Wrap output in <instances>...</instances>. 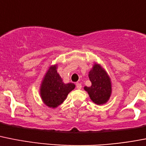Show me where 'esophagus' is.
<instances>
[{
    "label": "esophagus",
    "instance_id": "34e87169",
    "mask_svg": "<svg viewBox=\"0 0 146 146\" xmlns=\"http://www.w3.org/2000/svg\"><path fill=\"white\" fill-rule=\"evenodd\" d=\"M76 87H77V88H78V89H81V88H82L81 83H76Z\"/></svg>",
    "mask_w": 146,
    "mask_h": 146
}]
</instances>
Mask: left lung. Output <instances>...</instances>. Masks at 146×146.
Returning a JSON list of instances; mask_svg holds the SVG:
<instances>
[{
  "label": "left lung",
  "mask_w": 146,
  "mask_h": 146,
  "mask_svg": "<svg viewBox=\"0 0 146 146\" xmlns=\"http://www.w3.org/2000/svg\"><path fill=\"white\" fill-rule=\"evenodd\" d=\"M88 78L92 86H84V90L93 103L99 106L106 104L110 99L112 92L111 80L109 74L101 65L94 62L88 72Z\"/></svg>",
  "instance_id": "8db88e82"
}]
</instances>
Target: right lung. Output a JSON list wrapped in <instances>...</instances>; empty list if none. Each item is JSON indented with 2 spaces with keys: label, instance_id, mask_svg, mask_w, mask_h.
Segmentation results:
<instances>
[{
  "label": "right lung",
  "instance_id": "right-lung-1",
  "mask_svg": "<svg viewBox=\"0 0 146 146\" xmlns=\"http://www.w3.org/2000/svg\"><path fill=\"white\" fill-rule=\"evenodd\" d=\"M75 88L74 83H64L58 72V64L47 68L40 86V96L46 106L55 109L63 103L67 95Z\"/></svg>",
  "mask_w": 146,
  "mask_h": 146
}]
</instances>
